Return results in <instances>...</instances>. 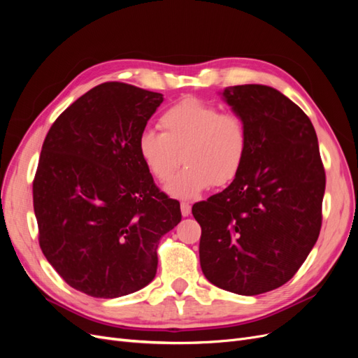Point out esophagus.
<instances>
[{"label":"esophagus","mask_w":358,"mask_h":358,"mask_svg":"<svg viewBox=\"0 0 358 358\" xmlns=\"http://www.w3.org/2000/svg\"><path fill=\"white\" fill-rule=\"evenodd\" d=\"M180 212L183 216H188L191 213V204L188 201H182L180 203Z\"/></svg>","instance_id":"esophagus-1"}]
</instances>
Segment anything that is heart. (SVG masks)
<instances>
[{"label":"heart","instance_id":"obj_1","mask_svg":"<svg viewBox=\"0 0 358 358\" xmlns=\"http://www.w3.org/2000/svg\"><path fill=\"white\" fill-rule=\"evenodd\" d=\"M161 133L146 129L137 138V150L150 176L167 182L183 162L187 167L167 185L178 199H196L209 187L231 183L245 166L249 131L234 112L196 96L169 106L158 117ZM184 158H181V155Z\"/></svg>","mask_w":358,"mask_h":358}]
</instances>
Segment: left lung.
Returning <instances> with one entry per match:
<instances>
[{"mask_svg": "<svg viewBox=\"0 0 358 358\" xmlns=\"http://www.w3.org/2000/svg\"><path fill=\"white\" fill-rule=\"evenodd\" d=\"M224 96L245 119L249 150L229 187L192 206L200 264L213 285L257 296L288 282L315 245L326 171L310 119L284 94L237 85Z\"/></svg>", "mask_w": 358, "mask_h": 358, "instance_id": "8db88e82", "label": "left lung"}]
</instances>
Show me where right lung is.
Instances as JSON below:
<instances>
[{"mask_svg":"<svg viewBox=\"0 0 358 358\" xmlns=\"http://www.w3.org/2000/svg\"><path fill=\"white\" fill-rule=\"evenodd\" d=\"M161 103L159 92L106 82L69 106L43 142L32 180L38 243L58 275L91 297L146 287L159 239L182 220L137 150Z\"/></svg>","mask_w":358,"mask_h":358,"instance_id":"add662e5","label":"right lung"}]
</instances>
